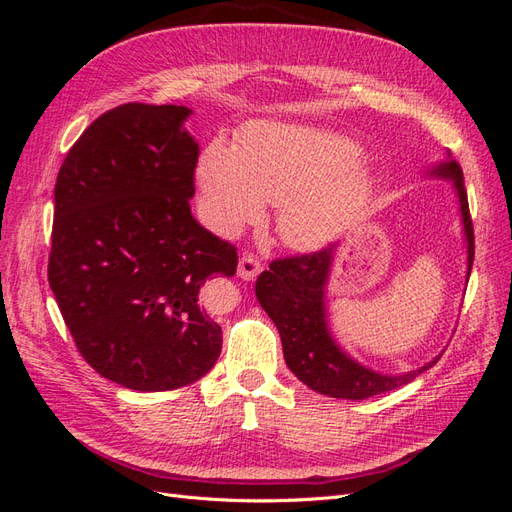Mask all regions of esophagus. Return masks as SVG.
<instances>
[{"mask_svg":"<svg viewBox=\"0 0 512 512\" xmlns=\"http://www.w3.org/2000/svg\"><path fill=\"white\" fill-rule=\"evenodd\" d=\"M260 271H262V262L254 254H243L239 258L237 273L239 277H243V280H256Z\"/></svg>","mask_w":512,"mask_h":512,"instance_id":"34e87169","label":"esophagus"}]
</instances>
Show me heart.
Wrapping results in <instances>:
<instances>
[{
	"label": "heart",
	"instance_id": "obj_1",
	"mask_svg": "<svg viewBox=\"0 0 512 512\" xmlns=\"http://www.w3.org/2000/svg\"><path fill=\"white\" fill-rule=\"evenodd\" d=\"M359 160L356 143L305 126H254L237 147L215 138L198 160L205 220L220 235H235L269 200L280 205L282 239L312 250L335 239L365 203L371 181L354 170Z\"/></svg>",
	"mask_w": 512,
	"mask_h": 512
}]
</instances>
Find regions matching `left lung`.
Returning a JSON list of instances; mask_svg holds the SVG:
<instances>
[{
    "mask_svg": "<svg viewBox=\"0 0 512 512\" xmlns=\"http://www.w3.org/2000/svg\"><path fill=\"white\" fill-rule=\"evenodd\" d=\"M436 175L451 177L459 194L463 230L468 237V277L474 262V226L463 185V170L457 160L436 168ZM333 260V245L316 252L271 260L269 271L256 280V299L275 322L282 337L284 359L290 371L309 389L339 399H367L399 389L423 374L438 359L408 371L404 376H382L352 359L335 346L324 322V282Z\"/></svg>",
    "mask_w": 512,
    "mask_h": 512,
    "instance_id": "1",
    "label": "left lung"
}]
</instances>
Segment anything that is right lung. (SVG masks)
<instances>
[{
  "label": "right lung",
  "mask_w": 512,
  "mask_h": 512,
  "mask_svg": "<svg viewBox=\"0 0 512 512\" xmlns=\"http://www.w3.org/2000/svg\"><path fill=\"white\" fill-rule=\"evenodd\" d=\"M175 104L100 115L59 168L49 284L76 350L132 391L203 378L222 329L198 305L209 275H235L237 247L190 211L198 145Z\"/></svg>",
  "instance_id": "add662e5"
}]
</instances>
